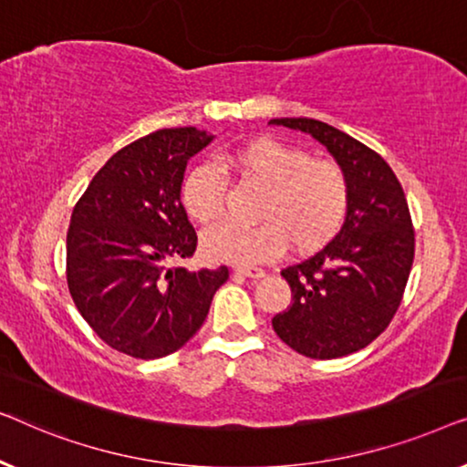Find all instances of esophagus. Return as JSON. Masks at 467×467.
<instances>
[{"instance_id":"1","label":"esophagus","mask_w":467,"mask_h":467,"mask_svg":"<svg viewBox=\"0 0 467 467\" xmlns=\"http://www.w3.org/2000/svg\"><path fill=\"white\" fill-rule=\"evenodd\" d=\"M234 271L247 279H262L266 275L265 268H258V266H236Z\"/></svg>"}]
</instances>
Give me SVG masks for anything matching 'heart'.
Wrapping results in <instances>:
<instances>
[{
    "mask_svg": "<svg viewBox=\"0 0 467 467\" xmlns=\"http://www.w3.org/2000/svg\"><path fill=\"white\" fill-rule=\"evenodd\" d=\"M220 165L241 180L265 188L258 224H222L202 234L209 258L228 265H260L290 245L313 252L332 241L349 212V177L334 161L311 159L306 150L258 137L222 156ZM226 180L213 165H199L183 177L182 205L194 222L207 224L224 212Z\"/></svg>",
    "mask_w": 467,
    "mask_h": 467,
    "instance_id": "1",
    "label": "heart"
}]
</instances>
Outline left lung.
Listing matches in <instances>:
<instances>
[{
	"label": "left lung",
	"mask_w": 467,
	"mask_h": 467,
	"mask_svg": "<svg viewBox=\"0 0 467 467\" xmlns=\"http://www.w3.org/2000/svg\"><path fill=\"white\" fill-rule=\"evenodd\" d=\"M319 141L349 177L340 233L311 258L281 271L292 305L273 317L287 347L313 359L349 356L389 326L415 258V231L391 167L351 135L313 118H273Z\"/></svg>",
	"instance_id": "8db88e82"
}]
</instances>
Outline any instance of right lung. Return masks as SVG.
<instances>
[{
    "label": "right lung",
    "instance_id": "obj_1",
    "mask_svg": "<svg viewBox=\"0 0 467 467\" xmlns=\"http://www.w3.org/2000/svg\"><path fill=\"white\" fill-rule=\"evenodd\" d=\"M213 137L183 127L129 143L99 169L71 213V298L97 337L130 358H165L186 345L228 279L226 266H169L196 249L182 182L188 161Z\"/></svg>",
    "mask_w": 467,
    "mask_h": 467
}]
</instances>
